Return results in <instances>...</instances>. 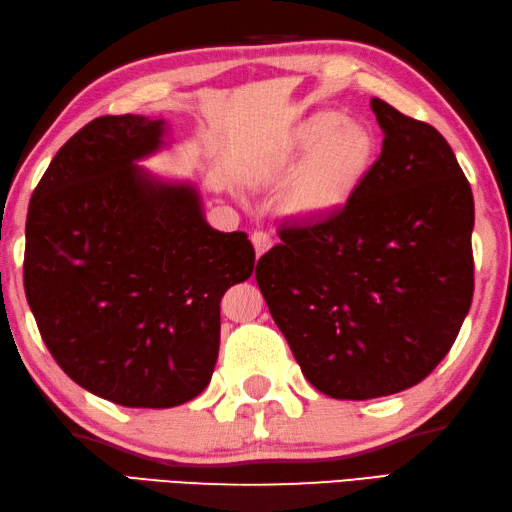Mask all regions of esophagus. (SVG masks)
I'll return each mask as SVG.
<instances>
[{
    "instance_id": "1",
    "label": "esophagus",
    "mask_w": 512,
    "mask_h": 512,
    "mask_svg": "<svg viewBox=\"0 0 512 512\" xmlns=\"http://www.w3.org/2000/svg\"><path fill=\"white\" fill-rule=\"evenodd\" d=\"M252 245L256 249V256H263L269 247H272V236L267 231H254L252 234Z\"/></svg>"
}]
</instances>
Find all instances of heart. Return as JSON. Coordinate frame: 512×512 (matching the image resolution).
I'll return each mask as SVG.
<instances>
[{
  "label": "heart",
  "instance_id": "heart-1",
  "mask_svg": "<svg viewBox=\"0 0 512 512\" xmlns=\"http://www.w3.org/2000/svg\"><path fill=\"white\" fill-rule=\"evenodd\" d=\"M287 156L292 160L310 156L289 191L292 209L301 214H332L368 176L374 138L368 127L343 120L341 113L318 111L289 133Z\"/></svg>",
  "mask_w": 512,
  "mask_h": 512
}]
</instances>
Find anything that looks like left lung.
Listing matches in <instances>:
<instances>
[{"instance_id":"8db88e82","label":"left lung","mask_w":512,"mask_h":512,"mask_svg":"<svg viewBox=\"0 0 512 512\" xmlns=\"http://www.w3.org/2000/svg\"><path fill=\"white\" fill-rule=\"evenodd\" d=\"M383 149L345 207L283 225L256 281L305 379L332 399L421 383L475 292L468 180L441 133L372 98Z\"/></svg>"}]
</instances>
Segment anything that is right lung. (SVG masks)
Wrapping results in <instances>:
<instances>
[{
    "instance_id": "1",
    "label": "right lung",
    "mask_w": 512,
    "mask_h": 512,
    "mask_svg": "<svg viewBox=\"0 0 512 512\" xmlns=\"http://www.w3.org/2000/svg\"><path fill=\"white\" fill-rule=\"evenodd\" d=\"M165 122L102 115L55 153L26 216L24 289L57 365L127 408H173L207 388L220 298L254 272L243 231L211 229L189 185L133 162Z\"/></svg>"
}]
</instances>
